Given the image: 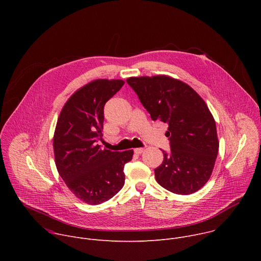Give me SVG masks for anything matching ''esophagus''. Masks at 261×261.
Instances as JSON below:
<instances>
[{"instance_id":"esophagus-1","label":"esophagus","mask_w":261,"mask_h":261,"mask_svg":"<svg viewBox=\"0 0 261 261\" xmlns=\"http://www.w3.org/2000/svg\"><path fill=\"white\" fill-rule=\"evenodd\" d=\"M143 152H144V148L143 147H136V148H134V153L137 154V155H140Z\"/></svg>"}]
</instances>
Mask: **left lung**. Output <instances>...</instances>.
Returning a JSON list of instances; mask_svg holds the SVG:
<instances>
[{
	"label": "left lung",
	"instance_id": "obj_1",
	"mask_svg": "<svg viewBox=\"0 0 261 261\" xmlns=\"http://www.w3.org/2000/svg\"><path fill=\"white\" fill-rule=\"evenodd\" d=\"M153 121L168 124L170 151L155 177L166 190L180 195L198 191L210 179L219 150L215 120L203 99L187 84L165 75L130 77Z\"/></svg>",
	"mask_w": 261,
	"mask_h": 261
}]
</instances>
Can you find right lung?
Wrapping results in <instances>:
<instances>
[{"label":"right lung","mask_w":261,"mask_h":261,"mask_svg":"<svg viewBox=\"0 0 261 261\" xmlns=\"http://www.w3.org/2000/svg\"><path fill=\"white\" fill-rule=\"evenodd\" d=\"M121 80H97L74 93L65 103L54 135L59 174L70 191L89 204L113 198L125 184L124 166L133 150L102 148L104 105L124 86Z\"/></svg>","instance_id":"obj_1"}]
</instances>
